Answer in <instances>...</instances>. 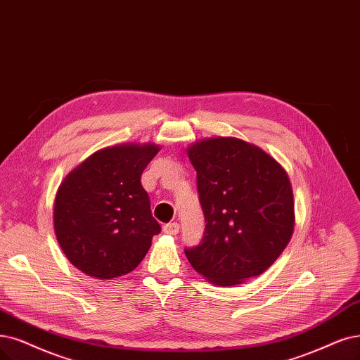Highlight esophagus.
<instances>
[{
  "label": "esophagus",
  "instance_id": "1",
  "mask_svg": "<svg viewBox=\"0 0 360 360\" xmlns=\"http://www.w3.org/2000/svg\"><path fill=\"white\" fill-rule=\"evenodd\" d=\"M163 231L169 236H176L179 233V224L178 222H170V224H166L163 227Z\"/></svg>",
  "mask_w": 360,
  "mask_h": 360
}]
</instances>
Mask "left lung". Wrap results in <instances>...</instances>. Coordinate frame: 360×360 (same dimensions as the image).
<instances>
[{
	"mask_svg": "<svg viewBox=\"0 0 360 360\" xmlns=\"http://www.w3.org/2000/svg\"><path fill=\"white\" fill-rule=\"evenodd\" d=\"M187 154L206 219L202 243L185 249L217 286L240 285L274 264L295 227L294 191L283 166L238 138H207Z\"/></svg>",
	"mask_w": 360,
	"mask_h": 360,
	"instance_id": "1",
	"label": "left lung"
}]
</instances>
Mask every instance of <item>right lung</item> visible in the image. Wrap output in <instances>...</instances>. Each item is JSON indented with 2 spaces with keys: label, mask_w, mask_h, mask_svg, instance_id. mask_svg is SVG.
<instances>
[{
  "label": "right lung",
  "mask_w": 360,
  "mask_h": 360,
  "mask_svg": "<svg viewBox=\"0 0 360 360\" xmlns=\"http://www.w3.org/2000/svg\"><path fill=\"white\" fill-rule=\"evenodd\" d=\"M162 146L120 143L87 157L60 182L53 227L65 257L84 274L111 281L135 270L162 227L141 175Z\"/></svg>",
  "instance_id": "add662e5"
}]
</instances>
